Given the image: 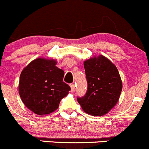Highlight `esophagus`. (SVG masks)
I'll return each mask as SVG.
<instances>
[{
	"label": "esophagus",
	"instance_id": "esophagus-1",
	"mask_svg": "<svg viewBox=\"0 0 149 149\" xmlns=\"http://www.w3.org/2000/svg\"><path fill=\"white\" fill-rule=\"evenodd\" d=\"M70 86H71V92H74L75 90H76V87H75V85L74 84H71V85H70Z\"/></svg>",
	"mask_w": 149,
	"mask_h": 149
}]
</instances>
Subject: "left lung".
Listing matches in <instances>:
<instances>
[{"mask_svg":"<svg viewBox=\"0 0 149 149\" xmlns=\"http://www.w3.org/2000/svg\"><path fill=\"white\" fill-rule=\"evenodd\" d=\"M88 90L78 103L85 113L104 116L115 107L122 91V80L116 66L103 55L84 61Z\"/></svg>","mask_w":149,"mask_h":149,"instance_id":"obj_1","label":"left lung"}]
</instances>
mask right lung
<instances>
[{
  "label": "right lung",
  "mask_w": 149,
  "mask_h": 149,
  "mask_svg": "<svg viewBox=\"0 0 149 149\" xmlns=\"http://www.w3.org/2000/svg\"><path fill=\"white\" fill-rule=\"evenodd\" d=\"M54 59L38 58L22 71L19 93L24 105L37 115L57 110L60 101L71 90L63 81L64 72Z\"/></svg>",
  "instance_id": "obj_1"
}]
</instances>
